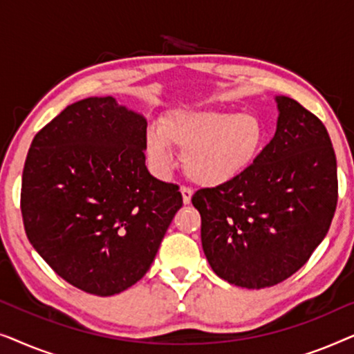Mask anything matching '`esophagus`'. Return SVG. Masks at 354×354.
Masks as SVG:
<instances>
[{
    "label": "esophagus",
    "instance_id": "34e87169",
    "mask_svg": "<svg viewBox=\"0 0 354 354\" xmlns=\"http://www.w3.org/2000/svg\"><path fill=\"white\" fill-rule=\"evenodd\" d=\"M180 192H182V200H183V205H190L192 196H193V190H192V188H188V187H182V188H180Z\"/></svg>",
    "mask_w": 354,
    "mask_h": 354
}]
</instances>
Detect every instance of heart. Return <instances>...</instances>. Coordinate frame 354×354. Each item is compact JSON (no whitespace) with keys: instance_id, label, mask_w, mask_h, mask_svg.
Wrapping results in <instances>:
<instances>
[{"instance_id":"obj_1","label":"heart","mask_w":354,"mask_h":354,"mask_svg":"<svg viewBox=\"0 0 354 354\" xmlns=\"http://www.w3.org/2000/svg\"><path fill=\"white\" fill-rule=\"evenodd\" d=\"M266 145L258 115L234 111H176L147 132V154L158 174L174 167L180 149L185 174L203 187L234 182L256 162Z\"/></svg>"}]
</instances>
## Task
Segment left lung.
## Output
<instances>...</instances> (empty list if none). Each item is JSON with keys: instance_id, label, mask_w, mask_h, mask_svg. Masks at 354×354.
<instances>
[{"instance_id": "8db88e82", "label": "left lung", "mask_w": 354, "mask_h": 354, "mask_svg": "<svg viewBox=\"0 0 354 354\" xmlns=\"http://www.w3.org/2000/svg\"><path fill=\"white\" fill-rule=\"evenodd\" d=\"M274 138L243 176L192 198L201 243L221 279L266 288L301 269L337 207V158L327 129L288 96H275Z\"/></svg>"}]
</instances>
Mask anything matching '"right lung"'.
Returning <instances> with one entry per match:
<instances>
[{"label":"right lung","instance_id":"obj_1","mask_svg":"<svg viewBox=\"0 0 354 354\" xmlns=\"http://www.w3.org/2000/svg\"><path fill=\"white\" fill-rule=\"evenodd\" d=\"M147 119L113 96L67 106L35 135L21 209L33 248L74 287L111 297L137 283L182 207L145 166Z\"/></svg>","mask_w":354,"mask_h":354}]
</instances>
